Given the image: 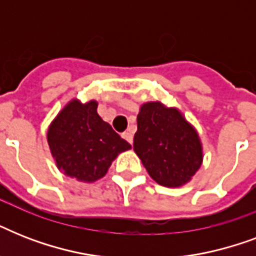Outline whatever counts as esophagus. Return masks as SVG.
<instances>
[{
	"label": "esophagus",
	"instance_id": "esophagus-1",
	"mask_svg": "<svg viewBox=\"0 0 256 256\" xmlns=\"http://www.w3.org/2000/svg\"><path fill=\"white\" fill-rule=\"evenodd\" d=\"M122 136H124V140H128V144H132V132H130V130H128V132H124V134H122Z\"/></svg>",
	"mask_w": 256,
	"mask_h": 256
}]
</instances>
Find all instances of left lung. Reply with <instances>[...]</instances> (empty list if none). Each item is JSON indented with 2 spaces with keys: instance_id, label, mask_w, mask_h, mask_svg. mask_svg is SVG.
Segmentation results:
<instances>
[{
  "instance_id": "1",
  "label": "left lung",
  "mask_w": 256,
  "mask_h": 256,
  "mask_svg": "<svg viewBox=\"0 0 256 256\" xmlns=\"http://www.w3.org/2000/svg\"><path fill=\"white\" fill-rule=\"evenodd\" d=\"M134 152L160 186L179 187L200 168L202 144L198 132L174 108L160 102L140 106L136 116Z\"/></svg>"
}]
</instances>
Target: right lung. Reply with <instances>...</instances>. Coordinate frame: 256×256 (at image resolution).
<instances>
[{
	"label": "right lung",
	"mask_w": 256,
	"mask_h": 256,
	"mask_svg": "<svg viewBox=\"0 0 256 256\" xmlns=\"http://www.w3.org/2000/svg\"><path fill=\"white\" fill-rule=\"evenodd\" d=\"M96 106V100H70L48 130L58 168L82 182L102 178L116 156L132 148L98 116Z\"/></svg>",
	"instance_id": "1"
}]
</instances>
